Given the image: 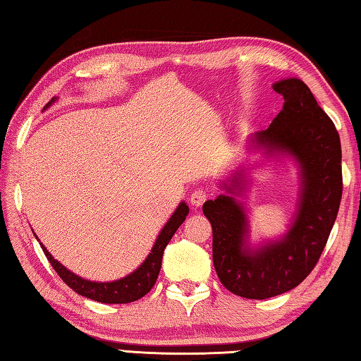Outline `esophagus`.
Segmentation results:
<instances>
[{
	"mask_svg": "<svg viewBox=\"0 0 361 361\" xmlns=\"http://www.w3.org/2000/svg\"><path fill=\"white\" fill-rule=\"evenodd\" d=\"M209 197V193L205 191L204 188H197L195 190L193 193H191V197H190V202L191 205H195V207H201V205L205 202V200Z\"/></svg>",
	"mask_w": 361,
	"mask_h": 361,
	"instance_id": "esophagus-1",
	"label": "esophagus"
}]
</instances>
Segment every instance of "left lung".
Masks as SVG:
<instances>
[{"label":"left lung","instance_id":"obj_1","mask_svg":"<svg viewBox=\"0 0 361 361\" xmlns=\"http://www.w3.org/2000/svg\"><path fill=\"white\" fill-rule=\"evenodd\" d=\"M285 102L252 145L268 156L286 154L299 165L298 212L282 238L252 249L243 204L229 195L205 201L204 215L213 233V264L227 290L246 299H268L293 290L312 273L324 251L343 195L341 143L334 121L298 78L273 85ZM224 188L238 195L245 174L235 173Z\"/></svg>","mask_w":361,"mask_h":361}]
</instances>
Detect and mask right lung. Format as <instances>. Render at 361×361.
Wrapping results in <instances>:
<instances>
[{
  "label": "right lung",
  "instance_id": "add662e5",
  "mask_svg": "<svg viewBox=\"0 0 361 361\" xmlns=\"http://www.w3.org/2000/svg\"><path fill=\"white\" fill-rule=\"evenodd\" d=\"M54 101H56L54 98L51 99L48 102V106ZM187 215H188V205L185 202H180L179 207L174 210L171 218L168 219V223L159 233V237L156 243H154L149 255L146 257V260L140 264L134 273H130L129 276L114 282L85 281V279L79 277L75 273L68 271L62 263H59L54 257L47 251V247L43 246L42 243L40 246L43 249V252H45L48 262L51 263V267L54 268L56 273L61 276L62 281L67 283L73 291H76L84 298L98 300V302H102V304H128V302L138 300L140 298H143L145 294H148L151 291L160 273L161 257H164L165 247L173 238L176 231L179 229V226L185 221Z\"/></svg>",
  "mask_w": 361,
  "mask_h": 361
}]
</instances>
